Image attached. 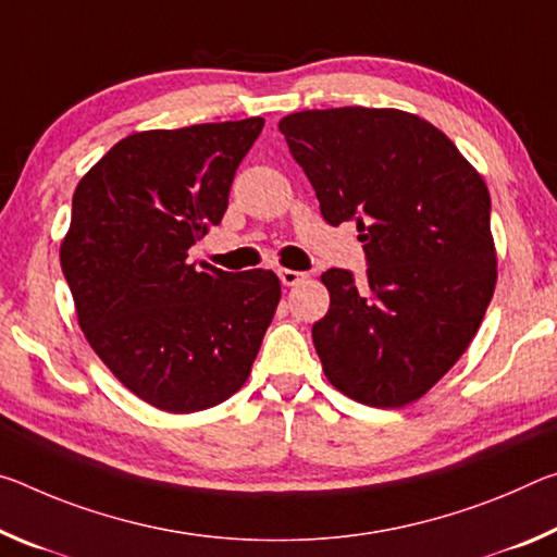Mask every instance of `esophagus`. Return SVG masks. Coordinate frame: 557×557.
<instances>
[{"label": "esophagus", "mask_w": 557, "mask_h": 557, "mask_svg": "<svg viewBox=\"0 0 557 557\" xmlns=\"http://www.w3.org/2000/svg\"><path fill=\"white\" fill-rule=\"evenodd\" d=\"M278 278H281V284H284V286H298V284H304V281L308 278V273L294 271V269H281L278 271Z\"/></svg>", "instance_id": "1"}]
</instances>
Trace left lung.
Masks as SVG:
<instances>
[{"instance_id": "obj_1", "label": "left lung", "mask_w": 557, "mask_h": 557, "mask_svg": "<svg viewBox=\"0 0 557 557\" xmlns=\"http://www.w3.org/2000/svg\"><path fill=\"white\" fill-rule=\"evenodd\" d=\"M327 224H358L368 281H321L313 325L325 377L368 407H405L454 368L496 288L491 197L446 135L397 108H327L281 117Z\"/></svg>"}]
</instances>
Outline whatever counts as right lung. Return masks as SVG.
<instances>
[{
  "label": "right lung",
  "instance_id": "right-lung-1",
  "mask_svg": "<svg viewBox=\"0 0 557 557\" xmlns=\"http://www.w3.org/2000/svg\"><path fill=\"white\" fill-rule=\"evenodd\" d=\"M263 117L143 131L115 143L73 193L61 242L78 325L143 403L202 412L249 377L281 300L273 271L187 261L222 222Z\"/></svg>",
  "mask_w": 557,
  "mask_h": 557
}]
</instances>
